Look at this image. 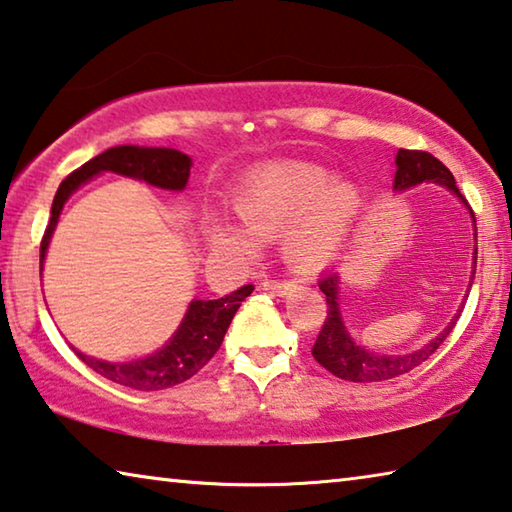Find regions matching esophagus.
<instances>
[{
	"instance_id": "obj_1",
	"label": "esophagus",
	"mask_w": 512,
	"mask_h": 512,
	"mask_svg": "<svg viewBox=\"0 0 512 512\" xmlns=\"http://www.w3.org/2000/svg\"><path fill=\"white\" fill-rule=\"evenodd\" d=\"M262 287L266 291H273V293H289L293 289V282H289V280H264Z\"/></svg>"
}]
</instances>
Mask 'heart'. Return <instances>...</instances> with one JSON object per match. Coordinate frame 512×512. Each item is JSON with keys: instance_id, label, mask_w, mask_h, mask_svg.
Wrapping results in <instances>:
<instances>
[{"instance_id": "obj_1", "label": "heart", "mask_w": 512, "mask_h": 512, "mask_svg": "<svg viewBox=\"0 0 512 512\" xmlns=\"http://www.w3.org/2000/svg\"><path fill=\"white\" fill-rule=\"evenodd\" d=\"M239 223L210 221L214 246L253 253L257 239L282 235V253L300 271H316L341 253L361 212V192L309 162H268L232 194Z\"/></svg>"}]
</instances>
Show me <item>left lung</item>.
<instances>
[{"instance_id":"1","label":"left lung","mask_w":512,"mask_h":512,"mask_svg":"<svg viewBox=\"0 0 512 512\" xmlns=\"http://www.w3.org/2000/svg\"><path fill=\"white\" fill-rule=\"evenodd\" d=\"M395 164H397V171H395L393 187L400 189V192L402 189H409L420 183H438L447 187L449 192H454L467 205L463 194L458 192L452 171H449L443 162L433 158L431 153L400 149L397 151ZM472 219H474V212H472ZM474 271H476V262H474ZM474 271H472V280H474ZM318 287L325 293L327 318H325V325L320 327L318 339L314 343V348H311V354H314V359L325 370L348 381H386V379L406 375V372H411L413 368H418L420 363L427 361L431 354L443 345L449 332L454 329L458 316H461L456 314L452 318V323H449L443 332L436 336V339L424 345V348L415 350L411 354H397V357L393 354V357H386V354H375V352H368L366 348H361V345L352 341L348 329H345L341 309H339V273H327L323 280L318 282Z\"/></svg>"}]
</instances>
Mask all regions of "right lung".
<instances>
[{"label":"right lung","instance_id":"obj_1","mask_svg":"<svg viewBox=\"0 0 512 512\" xmlns=\"http://www.w3.org/2000/svg\"><path fill=\"white\" fill-rule=\"evenodd\" d=\"M189 169H192L189 155L176 149H149V146L131 144L112 146V149L103 151L97 158L85 162L83 167L69 173L54 196L51 219L40 244V266L42 259H45L49 239L54 235V228L60 212H63L65 201L83 183H88L92 176H99L103 171H112L119 173V176L144 180V183L153 187L176 189V192H180V189H185L189 180ZM253 289V284H246V287L232 291L225 298L192 300V305H189L183 323H180L178 332L173 334V339L162 350L146 359L110 363L92 359L76 348L72 350L85 366L99 372L101 377L121 386L135 388V391H162V388L183 384L189 377H194L214 357L216 350L221 348L223 336L232 323V316L237 314L239 305L253 293Z\"/></svg>","mask_w":512,"mask_h":512}]
</instances>
